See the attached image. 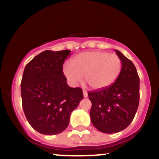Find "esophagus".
Here are the masks:
<instances>
[{
	"mask_svg": "<svg viewBox=\"0 0 159 159\" xmlns=\"http://www.w3.org/2000/svg\"><path fill=\"white\" fill-rule=\"evenodd\" d=\"M83 95H84V98H87L88 97L87 91H85V90H83Z\"/></svg>",
	"mask_w": 159,
	"mask_h": 159,
	"instance_id": "34e87169",
	"label": "esophagus"
}]
</instances>
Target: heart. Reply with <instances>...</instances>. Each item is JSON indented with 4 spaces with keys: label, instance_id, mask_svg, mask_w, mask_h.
<instances>
[{
    "label": "heart",
    "instance_id": "1",
    "mask_svg": "<svg viewBox=\"0 0 159 159\" xmlns=\"http://www.w3.org/2000/svg\"><path fill=\"white\" fill-rule=\"evenodd\" d=\"M121 60L116 54L106 51H86L78 54L71 64L65 63L63 73L72 85L84 80L89 87L102 89L113 84L121 70Z\"/></svg>",
    "mask_w": 159,
    "mask_h": 159
}]
</instances>
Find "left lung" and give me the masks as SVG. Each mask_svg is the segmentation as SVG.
I'll list each match as a JSON object with an SVG mask.
<instances>
[{"label": "left lung", "mask_w": 159, "mask_h": 159, "mask_svg": "<svg viewBox=\"0 0 159 159\" xmlns=\"http://www.w3.org/2000/svg\"><path fill=\"white\" fill-rule=\"evenodd\" d=\"M121 70L110 86L88 93L91 102V121L98 131L107 134L121 131L132 121L139 104V77L134 64L121 52Z\"/></svg>", "instance_id": "1"}]
</instances>
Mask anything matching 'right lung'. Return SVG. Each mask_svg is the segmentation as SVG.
Returning <instances> with one entry per match:
<instances>
[{"label": "right lung", "mask_w": 159, "mask_h": 159, "mask_svg": "<svg viewBox=\"0 0 159 159\" xmlns=\"http://www.w3.org/2000/svg\"><path fill=\"white\" fill-rule=\"evenodd\" d=\"M70 51L47 50L25 66L20 83L22 107L32 128L47 135L65 131L70 113L83 99L81 88H70L63 64Z\"/></svg>", "instance_id": "1"}]
</instances>
